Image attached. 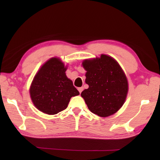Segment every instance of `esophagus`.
I'll list each match as a JSON object with an SVG mask.
<instances>
[{
	"label": "esophagus",
	"instance_id": "34e87169",
	"mask_svg": "<svg viewBox=\"0 0 160 160\" xmlns=\"http://www.w3.org/2000/svg\"><path fill=\"white\" fill-rule=\"evenodd\" d=\"M78 91H79V92L81 93L82 92V91L83 90V88H78Z\"/></svg>",
	"mask_w": 160,
	"mask_h": 160
}]
</instances>
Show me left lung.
Listing matches in <instances>:
<instances>
[{
	"label": "left lung",
	"instance_id": "left-lung-1",
	"mask_svg": "<svg viewBox=\"0 0 160 160\" xmlns=\"http://www.w3.org/2000/svg\"><path fill=\"white\" fill-rule=\"evenodd\" d=\"M82 64L89 88L81 96L88 109L101 117L115 113L125 102L128 90V80L118 62L102 54L100 58L86 59Z\"/></svg>",
	"mask_w": 160,
	"mask_h": 160
}]
</instances>
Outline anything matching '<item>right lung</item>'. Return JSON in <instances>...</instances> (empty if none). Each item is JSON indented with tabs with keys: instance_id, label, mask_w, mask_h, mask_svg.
Listing matches in <instances>:
<instances>
[{
	"instance_id": "right-lung-1",
	"label": "right lung",
	"mask_w": 160,
	"mask_h": 160,
	"mask_svg": "<svg viewBox=\"0 0 160 160\" xmlns=\"http://www.w3.org/2000/svg\"><path fill=\"white\" fill-rule=\"evenodd\" d=\"M67 68L58 58H51L35 75L29 89L32 101L43 113L56 114L66 109L79 92L66 75Z\"/></svg>"
}]
</instances>
